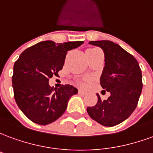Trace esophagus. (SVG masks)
<instances>
[{
	"label": "esophagus",
	"instance_id": "esophagus-1",
	"mask_svg": "<svg viewBox=\"0 0 153 153\" xmlns=\"http://www.w3.org/2000/svg\"><path fill=\"white\" fill-rule=\"evenodd\" d=\"M79 94H83V95H84V94H86V92H85V91H83V90L79 89Z\"/></svg>",
	"mask_w": 153,
	"mask_h": 153
}]
</instances>
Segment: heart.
<instances>
[{"mask_svg": "<svg viewBox=\"0 0 153 153\" xmlns=\"http://www.w3.org/2000/svg\"><path fill=\"white\" fill-rule=\"evenodd\" d=\"M87 81H88V79L83 80V81H79V84L81 87H84L85 85H86Z\"/></svg>", "mask_w": 153, "mask_h": 153, "instance_id": "heart-1", "label": "heart"}]
</instances>
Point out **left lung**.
I'll use <instances>...</instances> for the list:
<instances>
[{
  "label": "left lung",
  "instance_id": "1",
  "mask_svg": "<svg viewBox=\"0 0 153 153\" xmlns=\"http://www.w3.org/2000/svg\"><path fill=\"white\" fill-rule=\"evenodd\" d=\"M89 44L104 51L105 66L100 83L111 96L102 101L97 94V102L87 111L97 123L112 127L128 118L138 105L143 88L141 69L134 57L111 41H91Z\"/></svg>",
  "mask_w": 153,
  "mask_h": 153
}]
</instances>
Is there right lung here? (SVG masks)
Returning <instances> with one entry per match:
<instances>
[{
	"instance_id": "1",
	"label": "right lung",
	"mask_w": 153,
	"mask_h": 153,
	"mask_svg": "<svg viewBox=\"0 0 153 153\" xmlns=\"http://www.w3.org/2000/svg\"><path fill=\"white\" fill-rule=\"evenodd\" d=\"M83 43L43 41L24 51L15 61L12 76L15 102L30 120L48 125L65 111L69 100L78 89L70 84L59 88L51 87L49 79L62 70L67 51Z\"/></svg>"
}]
</instances>
